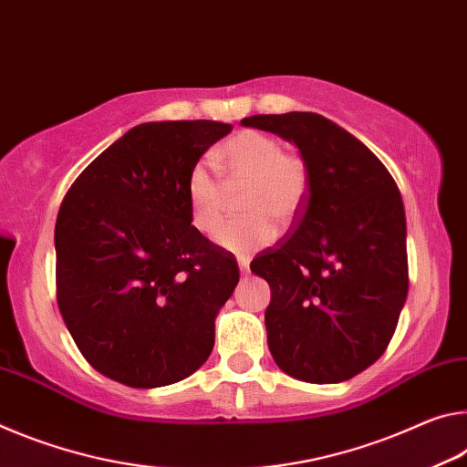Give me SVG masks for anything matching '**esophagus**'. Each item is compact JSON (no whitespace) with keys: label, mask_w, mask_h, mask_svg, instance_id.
I'll return each instance as SVG.
<instances>
[{"label":"esophagus","mask_w":467,"mask_h":467,"mask_svg":"<svg viewBox=\"0 0 467 467\" xmlns=\"http://www.w3.org/2000/svg\"><path fill=\"white\" fill-rule=\"evenodd\" d=\"M238 266H240V273L242 275H248L250 273V261L246 256H240L238 258Z\"/></svg>","instance_id":"34e87169"}]
</instances>
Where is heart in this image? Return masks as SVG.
Wrapping results in <instances>:
<instances>
[{
	"label": "heart",
	"instance_id": "1",
	"mask_svg": "<svg viewBox=\"0 0 467 467\" xmlns=\"http://www.w3.org/2000/svg\"><path fill=\"white\" fill-rule=\"evenodd\" d=\"M219 167L227 186L206 159L190 167L186 198L190 223L198 234L213 238L223 223L227 188L248 186L242 198V211L248 217L225 225L217 235L219 246L227 250L250 252L269 246L277 238L271 217L292 221L308 196V165L297 152L285 150L284 142L261 130L234 134L219 150Z\"/></svg>",
	"mask_w": 467,
	"mask_h": 467
}]
</instances>
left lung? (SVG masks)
Segmentation results:
<instances>
[{"instance_id":"1","label":"left lung","mask_w":467,"mask_h":467,"mask_svg":"<svg viewBox=\"0 0 467 467\" xmlns=\"http://www.w3.org/2000/svg\"><path fill=\"white\" fill-rule=\"evenodd\" d=\"M294 142L310 190L287 238L250 269L266 279L273 360L306 383H341L383 356L408 297L406 211L379 157L310 111L244 118Z\"/></svg>"}]
</instances>
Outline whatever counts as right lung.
<instances>
[{
    "label": "right lung",
    "mask_w": 467,
    "mask_h": 467,
    "mask_svg": "<svg viewBox=\"0 0 467 467\" xmlns=\"http://www.w3.org/2000/svg\"><path fill=\"white\" fill-rule=\"evenodd\" d=\"M232 124L149 121L105 149L59 206L56 284L87 362L134 389L206 362L238 263L190 225L186 178Z\"/></svg>",
    "instance_id": "right-lung-1"
}]
</instances>
